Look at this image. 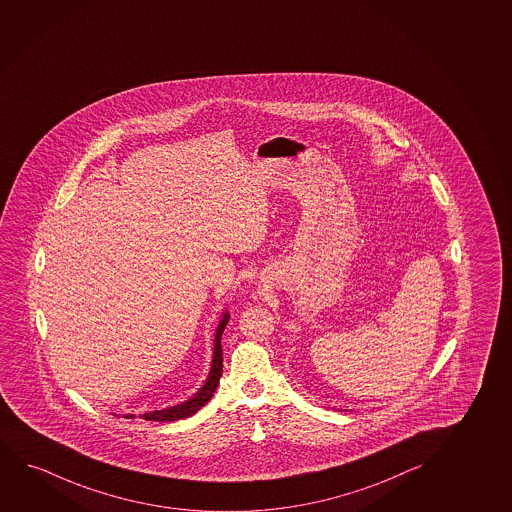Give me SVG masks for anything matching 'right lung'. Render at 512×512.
I'll return each instance as SVG.
<instances>
[{"label": "right lung", "mask_w": 512, "mask_h": 512, "mask_svg": "<svg viewBox=\"0 0 512 512\" xmlns=\"http://www.w3.org/2000/svg\"><path fill=\"white\" fill-rule=\"evenodd\" d=\"M228 320H230V313L225 311L221 315L220 324L216 327V334H214V350L213 360H211V369L207 374L206 382L192 398H188L187 402L178 403L173 407L162 408V410H152V412H145L140 414L142 419L145 421H156V422H171L178 421V419H185L194 415L197 410H201L211 398H213L214 391L220 384L221 372H223V351H221V334L227 327ZM124 419H133L135 414L123 415Z\"/></svg>", "instance_id": "obj_1"}]
</instances>
